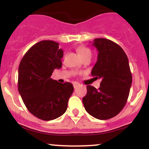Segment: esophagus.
Wrapping results in <instances>:
<instances>
[{
    "instance_id": "34e87169",
    "label": "esophagus",
    "mask_w": 149,
    "mask_h": 149,
    "mask_svg": "<svg viewBox=\"0 0 149 149\" xmlns=\"http://www.w3.org/2000/svg\"><path fill=\"white\" fill-rule=\"evenodd\" d=\"M79 85H80L79 83H76V82H75V83H73V87H74V88H76L77 87H78Z\"/></svg>"
}]
</instances>
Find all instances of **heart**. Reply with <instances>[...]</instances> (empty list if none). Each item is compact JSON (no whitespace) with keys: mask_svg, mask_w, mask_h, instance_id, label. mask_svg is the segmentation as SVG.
<instances>
[{"mask_svg":"<svg viewBox=\"0 0 149 149\" xmlns=\"http://www.w3.org/2000/svg\"><path fill=\"white\" fill-rule=\"evenodd\" d=\"M78 53L82 58H84L85 57H91L92 52L90 49L86 47H79L77 49Z\"/></svg>","mask_w":149,"mask_h":149,"instance_id":"1","label":"heart"}]
</instances>
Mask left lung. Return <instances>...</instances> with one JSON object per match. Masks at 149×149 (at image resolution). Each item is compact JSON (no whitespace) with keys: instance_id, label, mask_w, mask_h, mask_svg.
<instances>
[{"instance_id":"left-lung-1","label":"left lung","mask_w":149,"mask_h":149,"mask_svg":"<svg viewBox=\"0 0 149 149\" xmlns=\"http://www.w3.org/2000/svg\"><path fill=\"white\" fill-rule=\"evenodd\" d=\"M92 45L99 53L91 74L102 81L97 90L87 86L83 105L95 118L108 120L117 116L126 104L132 77L128 58L119 45L109 39L95 38Z\"/></svg>"}]
</instances>
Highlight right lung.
<instances>
[{"label": "right lung", "instance_id": "right-lung-1", "mask_svg": "<svg viewBox=\"0 0 149 149\" xmlns=\"http://www.w3.org/2000/svg\"><path fill=\"white\" fill-rule=\"evenodd\" d=\"M63 54L58 42L42 40L26 52L19 66V92L29 111L42 120L62 116L73 92L71 83L51 78L54 70L62 66Z\"/></svg>", "mask_w": 149, "mask_h": 149}]
</instances>
